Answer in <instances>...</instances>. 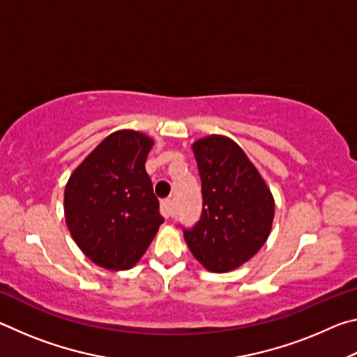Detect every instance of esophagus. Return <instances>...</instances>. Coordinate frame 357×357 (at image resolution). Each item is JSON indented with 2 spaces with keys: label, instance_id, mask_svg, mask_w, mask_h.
Listing matches in <instances>:
<instances>
[{
  "label": "esophagus",
  "instance_id": "obj_1",
  "mask_svg": "<svg viewBox=\"0 0 357 357\" xmlns=\"http://www.w3.org/2000/svg\"><path fill=\"white\" fill-rule=\"evenodd\" d=\"M160 211H162V215L167 217V219H168V217H172L173 213H174L173 203L170 200H164L160 203Z\"/></svg>",
  "mask_w": 357,
  "mask_h": 357
}]
</instances>
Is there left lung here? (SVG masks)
Segmentation results:
<instances>
[{
    "mask_svg": "<svg viewBox=\"0 0 357 357\" xmlns=\"http://www.w3.org/2000/svg\"><path fill=\"white\" fill-rule=\"evenodd\" d=\"M202 179L203 213L184 229L192 255L211 273L238 269L261 249L274 220V197L236 142L208 135L192 144Z\"/></svg>",
    "mask_w": 357,
    "mask_h": 357,
    "instance_id": "1",
    "label": "left lung"
}]
</instances>
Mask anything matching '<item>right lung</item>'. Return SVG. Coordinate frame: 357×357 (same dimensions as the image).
Masks as SVG:
<instances>
[{
  "mask_svg": "<svg viewBox=\"0 0 357 357\" xmlns=\"http://www.w3.org/2000/svg\"><path fill=\"white\" fill-rule=\"evenodd\" d=\"M153 146L143 132H113L66 184V225L78 249L100 268H134L164 223L144 168Z\"/></svg>",
  "mask_w": 357,
  "mask_h": 357,
  "instance_id": "right-lung-1",
  "label": "right lung"
}]
</instances>
